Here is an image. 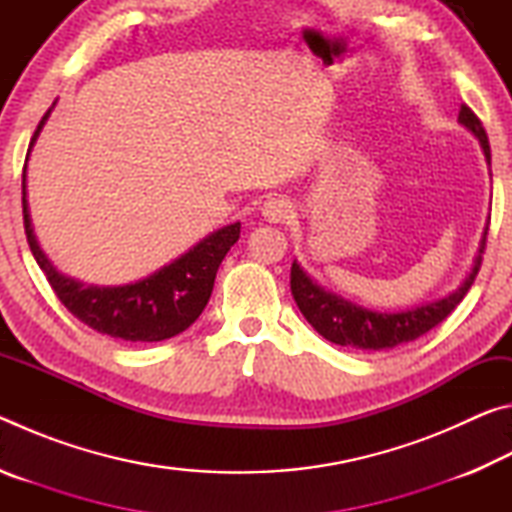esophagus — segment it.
<instances>
[{
  "instance_id": "1",
  "label": "esophagus",
  "mask_w": 512,
  "mask_h": 512,
  "mask_svg": "<svg viewBox=\"0 0 512 512\" xmlns=\"http://www.w3.org/2000/svg\"><path fill=\"white\" fill-rule=\"evenodd\" d=\"M262 214L266 216V221L282 223V221H287L289 216L293 214V205L287 201V198L273 196V198H268V201L262 205Z\"/></svg>"
}]
</instances>
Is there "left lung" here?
<instances>
[{"label": "left lung", "instance_id": "1", "mask_svg": "<svg viewBox=\"0 0 512 512\" xmlns=\"http://www.w3.org/2000/svg\"><path fill=\"white\" fill-rule=\"evenodd\" d=\"M458 121L476 135V140L481 142V149L485 153V160L490 164V144L488 135L483 131L481 119L474 115L472 108H467L465 103L458 112ZM485 241H488V228L483 232L479 257L472 266V273L465 277V282L456 291L449 293L447 298L427 302V305L395 311V314H386V311H370L359 305H354L350 300H343L336 293L323 291L318 284L311 282V277L293 262L291 264V296L296 300L302 316L307 318V323L323 336V339L332 341L343 348L354 350H391L395 345H404L409 341L420 339L422 334H427L429 329L443 323V320L452 314L458 307V302L465 298V293L470 291L474 284V277L479 275V268L483 262L485 253Z\"/></svg>", "mask_w": 512, "mask_h": 512}]
</instances>
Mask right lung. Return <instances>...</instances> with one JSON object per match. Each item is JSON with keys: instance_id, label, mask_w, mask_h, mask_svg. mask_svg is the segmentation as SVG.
Wrapping results in <instances>:
<instances>
[{"instance_id": "1", "label": "right lung", "mask_w": 512, "mask_h": 512, "mask_svg": "<svg viewBox=\"0 0 512 512\" xmlns=\"http://www.w3.org/2000/svg\"><path fill=\"white\" fill-rule=\"evenodd\" d=\"M49 112L51 108L40 119L36 133L31 137V146L36 142ZM24 171L22 214L29 248L69 314L79 318L83 325L92 327L94 332L128 343H155L171 339V336L185 332L201 316L212 296L216 271H219L228 250L237 244L241 223H230L212 232L189 253L140 282L124 284V287H85L81 282L60 275L33 237L27 207V173Z\"/></svg>"}]
</instances>
